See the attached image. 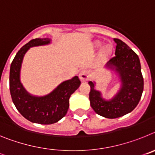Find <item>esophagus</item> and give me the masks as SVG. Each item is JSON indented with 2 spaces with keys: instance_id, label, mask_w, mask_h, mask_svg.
I'll list each match as a JSON object with an SVG mask.
<instances>
[{
  "instance_id": "34e87169",
  "label": "esophagus",
  "mask_w": 155,
  "mask_h": 155,
  "mask_svg": "<svg viewBox=\"0 0 155 155\" xmlns=\"http://www.w3.org/2000/svg\"><path fill=\"white\" fill-rule=\"evenodd\" d=\"M79 78L82 82H84L87 81L90 78V75L88 72L86 71H82L80 74H79Z\"/></svg>"
}]
</instances>
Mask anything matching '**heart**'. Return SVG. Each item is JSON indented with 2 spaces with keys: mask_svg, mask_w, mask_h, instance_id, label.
<instances>
[{
  "mask_svg": "<svg viewBox=\"0 0 155 155\" xmlns=\"http://www.w3.org/2000/svg\"><path fill=\"white\" fill-rule=\"evenodd\" d=\"M102 46V43L101 42H94V47L97 48V49H99ZM112 53V48H111L110 46H106L102 49V55L104 57H109V56L111 55Z\"/></svg>",
  "mask_w": 155,
  "mask_h": 155,
  "instance_id": "b5f03b06",
  "label": "heart"
}]
</instances>
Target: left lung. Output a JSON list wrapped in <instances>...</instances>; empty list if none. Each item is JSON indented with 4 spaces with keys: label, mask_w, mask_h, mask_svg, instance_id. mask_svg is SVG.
Wrapping results in <instances>:
<instances>
[{
    "label": "left lung",
    "mask_w": 155,
    "mask_h": 155,
    "mask_svg": "<svg viewBox=\"0 0 155 155\" xmlns=\"http://www.w3.org/2000/svg\"><path fill=\"white\" fill-rule=\"evenodd\" d=\"M116 52L105 68L118 75L121 87L110 99L102 97L95 89V82L89 81L90 105L97 114L105 118L115 119L134 110L139 103L143 90V78L138 56L125 42L114 39Z\"/></svg>",
    "instance_id": "1"
}]
</instances>
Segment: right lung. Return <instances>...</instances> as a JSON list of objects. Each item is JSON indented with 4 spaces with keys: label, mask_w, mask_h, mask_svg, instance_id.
Here are the masks:
<instances>
[{
    "label": "right lung",
    "mask_w": 155,
    "mask_h": 155,
    "mask_svg": "<svg viewBox=\"0 0 155 155\" xmlns=\"http://www.w3.org/2000/svg\"><path fill=\"white\" fill-rule=\"evenodd\" d=\"M50 38L35 39L20 49L10 68V92L16 109L26 120L35 124H55L65 116L69 108V98L81 84L78 77L63 81L50 93L35 96L25 90L20 80L21 64L25 54L31 47L50 44Z\"/></svg>",
    "instance_id": "obj_1"
}]
</instances>
